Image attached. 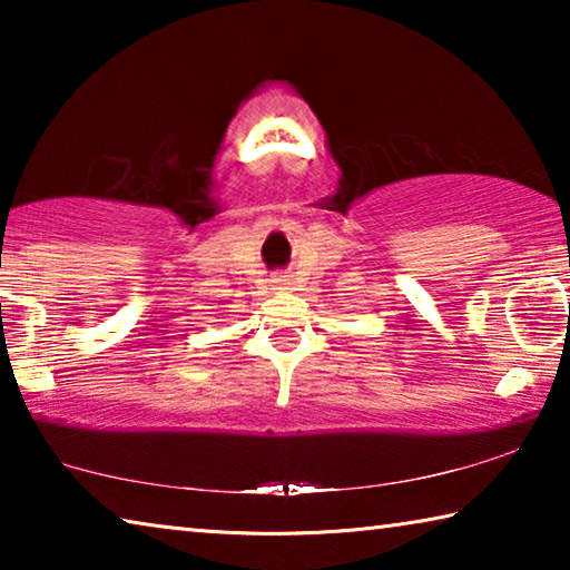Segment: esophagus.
<instances>
[{"label": "esophagus", "mask_w": 570, "mask_h": 570, "mask_svg": "<svg viewBox=\"0 0 570 570\" xmlns=\"http://www.w3.org/2000/svg\"><path fill=\"white\" fill-rule=\"evenodd\" d=\"M288 284H292V282H288V276H276L274 278V286L276 288H288Z\"/></svg>", "instance_id": "34e87169"}]
</instances>
